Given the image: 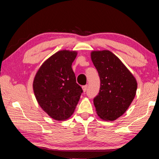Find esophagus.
I'll return each instance as SVG.
<instances>
[{
    "label": "esophagus",
    "instance_id": "1",
    "mask_svg": "<svg viewBox=\"0 0 159 159\" xmlns=\"http://www.w3.org/2000/svg\"><path fill=\"white\" fill-rule=\"evenodd\" d=\"M82 88H83V92H85V91L87 90V88H88V85H83V87H82Z\"/></svg>",
    "mask_w": 159,
    "mask_h": 159
}]
</instances>
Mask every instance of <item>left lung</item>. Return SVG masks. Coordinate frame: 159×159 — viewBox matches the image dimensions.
I'll return each instance as SVG.
<instances>
[{
  "label": "left lung",
  "instance_id": "obj_1",
  "mask_svg": "<svg viewBox=\"0 0 159 159\" xmlns=\"http://www.w3.org/2000/svg\"><path fill=\"white\" fill-rule=\"evenodd\" d=\"M91 60L100 79L99 92L93 99L97 114L102 119L112 121L128 109L138 83L127 67L109 50L93 51Z\"/></svg>",
  "mask_w": 159,
  "mask_h": 159
}]
</instances>
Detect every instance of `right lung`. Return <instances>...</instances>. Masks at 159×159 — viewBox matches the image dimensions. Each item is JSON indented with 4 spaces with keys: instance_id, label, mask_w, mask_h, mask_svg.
Instances as JSON below:
<instances>
[{
    "instance_id": "right-lung-1",
    "label": "right lung",
    "mask_w": 159,
    "mask_h": 159,
    "mask_svg": "<svg viewBox=\"0 0 159 159\" xmlns=\"http://www.w3.org/2000/svg\"><path fill=\"white\" fill-rule=\"evenodd\" d=\"M76 55V51H58L42 64L35 76L33 89L38 103L55 120L71 116L83 93L71 68Z\"/></svg>"
}]
</instances>
